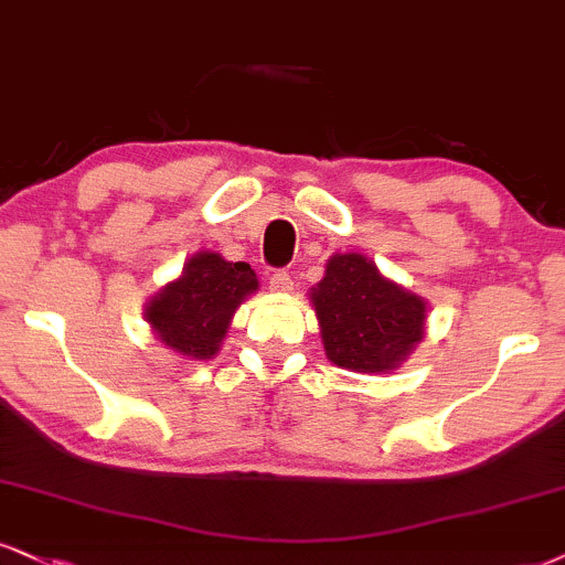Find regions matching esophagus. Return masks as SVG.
Masks as SVG:
<instances>
[{
  "label": "esophagus",
  "instance_id": "obj_1",
  "mask_svg": "<svg viewBox=\"0 0 565 565\" xmlns=\"http://www.w3.org/2000/svg\"><path fill=\"white\" fill-rule=\"evenodd\" d=\"M267 285L275 294H285V290L294 288V280H290V275L285 269H271L267 275Z\"/></svg>",
  "mask_w": 565,
  "mask_h": 565
}]
</instances>
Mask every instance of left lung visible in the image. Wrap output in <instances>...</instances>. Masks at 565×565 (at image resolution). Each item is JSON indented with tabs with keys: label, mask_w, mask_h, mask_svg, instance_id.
Masks as SVG:
<instances>
[{
	"label": "left lung",
	"mask_w": 565,
	"mask_h": 565,
	"mask_svg": "<svg viewBox=\"0 0 565 565\" xmlns=\"http://www.w3.org/2000/svg\"><path fill=\"white\" fill-rule=\"evenodd\" d=\"M315 301L327 359L353 372H387L424 335V301L385 280L361 254L327 264Z\"/></svg>",
	"instance_id": "obj_1"
}]
</instances>
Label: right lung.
I'll return each mask as SVG.
<instances>
[{"instance_id":"1","label":"right lung","mask_w":565,"mask_h":565,"mask_svg":"<svg viewBox=\"0 0 565 565\" xmlns=\"http://www.w3.org/2000/svg\"><path fill=\"white\" fill-rule=\"evenodd\" d=\"M259 288L246 262H225L204 250L193 256L183 277L146 306V319L159 340L191 359H212L235 306Z\"/></svg>"}]
</instances>
